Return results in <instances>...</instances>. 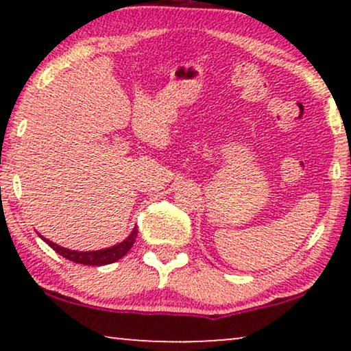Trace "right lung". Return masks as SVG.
I'll list each match as a JSON object with an SVG mask.
<instances>
[{
    "label": "right lung",
    "instance_id": "1",
    "mask_svg": "<svg viewBox=\"0 0 351 351\" xmlns=\"http://www.w3.org/2000/svg\"><path fill=\"white\" fill-rule=\"evenodd\" d=\"M43 238V237H41ZM137 238V227L132 230V233L124 239L123 243L117 244V246L108 247V249H100V251H90V252H78V251H70V249H65L62 246H57L56 243L49 241V239L43 238V241H46L49 246L54 249L57 254H60L62 257L69 258V261L75 263H83V265H108V263H113L119 261V258L124 257L128 254L129 249L132 247L134 241Z\"/></svg>",
    "mask_w": 351,
    "mask_h": 351
}]
</instances>
